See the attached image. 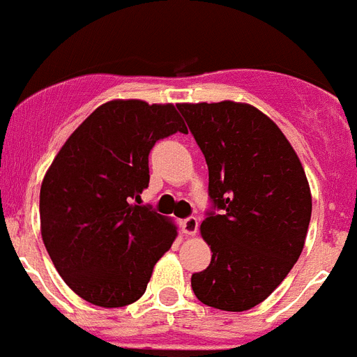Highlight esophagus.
I'll return each instance as SVG.
<instances>
[{
	"label": "esophagus",
	"mask_w": 357,
	"mask_h": 357,
	"mask_svg": "<svg viewBox=\"0 0 357 357\" xmlns=\"http://www.w3.org/2000/svg\"><path fill=\"white\" fill-rule=\"evenodd\" d=\"M197 226H199V222H197L196 217H187V219L181 222V231L185 235H196Z\"/></svg>",
	"instance_id": "esophagus-1"
}]
</instances>
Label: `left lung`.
I'll use <instances>...</instances> for the list:
<instances>
[{"label": "left lung", "instance_id": "obj_1", "mask_svg": "<svg viewBox=\"0 0 357 357\" xmlns=\"http://www.w3.org/2000/svg\"><path fill=\"white\" fill-rule=\"evenodd\" d=\"M178 109L206 160L213 204L201 222L212 260L192 275V289L204 305L248 311L280 286L302 253L312 210L307 178L284 132L253 105Z\"/></svg>", "mask_w": 357, "mask_h": 357}]
</instances>
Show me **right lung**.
<instances>
[{
  "instance_id": "obj_1",
  "label": "right lung",
  "mask_w": 357,
  "mask_h": 357,
  "mask_svg": "<svg viewBox=\"0 0 357 357\" xmlns=\"http://www.w3.org/2000/svg\"><path fill=\"white\" fill-rule=\"evenodd\" d=\"M187 132L172 104L111 100L61 147L41 185V235L55 269L80 298L123 307L147 289L178 228L132 201L149 187V153Z\"/></svg>"
}]
</instances>
